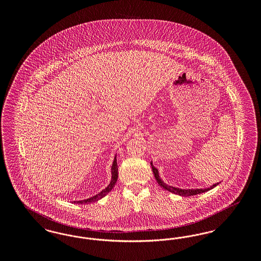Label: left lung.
Here are the masks:
<instances>
[{
    "mask_svg": "<svg viewBox=\"0 0 261 261\" xmlns=\"http://www.w3.org/2000/svg\"><path fill=\"white\" fill-rule=\"evenodd\" d=\"M150 165H151V168H152V172H153V175H154V178H155L156 182L159 183V185L162 187L164 190H166V191H168V192H170V193L176 194V195L182 196V197H189V196L199 195V194L204 193V192H206V191H210L211 189H213L214 187H216L218 185V183H217V184H214L213 186H211V188H207V189H190V190H183V189H179V188L169 186V185L163 183V181L160 178L158 169L152 165L151 162H150Z\"/></svg>",
    "mask_w": 261,
    "mask_h": 261,
    "instance_id": "left-lung-1",
    "label": "left lung"
}]
</instances>
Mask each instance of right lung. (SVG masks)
<instances>
[{
  "mask_svg": "<svg viewBox=\"0 0 261 261\" xmlns=\"http://www.w3.org/2000/svg\"><path fill=\"white\" fill-rule=\"evenodd\" d=\"M112 181L110 183V185L107 187L105 190H102L99 194L92 197V198H89L87 199H83V200H78V201H74V203H79V204H87V203H91V202H94V201H97L99 199H102L107 194H109L112 190V188L115 185L116 181H117V177H118V168H117V162H116V155L114 158V161L112 163Z\"/></svg>",
  "mask_w": 261,
  "mask_h": 261,
  "instance_id": "1",
  "label": "right lung"
}]
</instances>
